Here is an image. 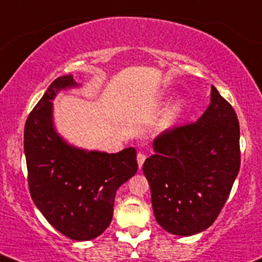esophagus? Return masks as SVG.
Returning <instances> with one entry per match:
<instances>
[{
  "label": "esophagus",
  "instance_id": "1",
  "mask_svg": "<svg viewBox=\"0 0 262 262\" xmlns=\"http://www.w3.org/2000/svg\"><path fill=\"white\" fill-rule=\"evenodd\" d=\"M145 160H146V155H145V154L138 152V155H137V163H138V168H139V169L142 168V165H143V163H145Z\"/></svg>",
  "mask_w": 262,
  "mask_h": 262
}]
</instances>
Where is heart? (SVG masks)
<instances>
[{
	"instance_id": "1",
	"label": "heart",
	"mask_w": 262,
	"mask_h": 262,
	"mask_svg": "<svg viewBox=\"0 0 262 262\" xmlns=\"http://www.w3.org/2000/svg\"><path fill=\"white\" fill-rule=\"evenodd\" d=\"M164 97H165L164 93H161L160 98H164ZM183 107H185V101H183V99H178L177 102H174V103L168 108L167 114H165L164 119H163V125H169L172 121H174V120L178 117V115L183 111Z\"/></svg>"
}]
</instances>
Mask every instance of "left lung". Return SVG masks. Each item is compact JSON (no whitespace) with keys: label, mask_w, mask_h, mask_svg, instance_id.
I'll use <instances>...</instances> for the list:
<instances>
[{"label":"left lung","mask_w":262,"mask_h":262,"mask_svg":"<svg viewBox=\"0 0 262 262\" xmlns=\"http://www.w3.org/2000/svg\"><path fill=\"white\" fill-rule=\"evenodd\" d=\"M239 136L235 111L212 85L211 103L195 123L154 139L142 170L165 231L190 236L213 224L241 168Z\"/></svg>","instance_id":"obj_1"}]
</instances>
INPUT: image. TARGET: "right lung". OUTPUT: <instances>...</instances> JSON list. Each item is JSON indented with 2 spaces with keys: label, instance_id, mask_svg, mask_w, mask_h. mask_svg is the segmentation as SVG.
<instances>
[{
  "label": "right lung",
  "instance_id": "right-lung-1",
  "mask_svg": "<svg viewBox=\"0 0 262 262\" xmlns=\"http://www.w3.org/2000/svg\"><path fill=\"white\" fill-rule=\"evenodd\" d=\"M72 75L51 82L24 126L31 196L49 224L73 241H90L111 224L117 189L136 174L137 152L116 154L71 145L54 124L53 99L79 88Z\"/></svg>",
  "mask_w": 262,
  "mask_h": 262
}]
</instances>
